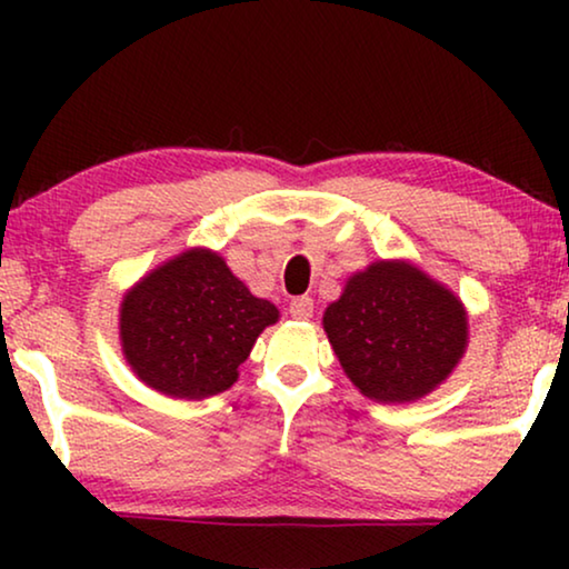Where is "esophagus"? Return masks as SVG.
Segmentation results:
<instances>
[{"label": "esophagus", "mask_w": 569, "mask_h": 569, "mask_svg": "<svg viewBox=\"0 0 569 569\" xmlns=\"http://www.w3.org/2000/svg\"><path fill=\"white\" fill-rule=\"evenodd\" d=\"M290 316L298 318V321H308V318L313 316V300H310L308 295H302V298H292L290 300Z\"/></svg>", "instance_id": "34e87169"}]
</instances>
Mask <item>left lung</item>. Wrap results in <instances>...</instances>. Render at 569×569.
Segmentation results:
<instances>
[{"mask_svg":"<svg viewBox=\"0 0 569 569\" xmlns=\"http://www.w3.org/2000/svg\"><path fill=\"white\" fill-rule=\"evenodd\" d=\"M323 331L347 378L380 403L435 391L469 345L463 302L409 261H376L349 277Z\"/></svg>","mask_w":569,"mask_h":569,"instance_id":"obj_1","label":"left lung"}]
</instances>
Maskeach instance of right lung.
<instances>
[{"instance_id":"add662e5","label":"right lung","mask_w":569,"mask_h":569,"mask_svg":"<svg viewBox=\"0 0 569 569\" xmlns=\"http://www.w3.org/2000/svg\"><path fill=\"white\" fill-rule=\"evenodd\" d=\"M121 349L144 386L199 401L238 380L259 333L279 310L232 274L222 256L191 248L123 295Z\"/></svg>"}]
</instances>
